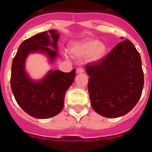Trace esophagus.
I'll list each match as a JSON object with an SVG mask.
<instances>
[{"label": "esophagus", "instance_id": "obj_1", "mask_svg": "<svg viewBox=\"0 0 152 152\" xmlns=\"http://www.w3.org/2000/svg\"><path fill=\"white\" fill-rule=\"evenodd\" d=\"M84 72V69L83 67H78L76 69V73H83Z\"/></svg>", "mask_w": 152, "mask_h": 152}]
</instances>
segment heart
<instances>
[{"mask_svg":"<svg viewBox=\"0 0 152 152\" xmlns=\"http://www.w3.org/2000/svg\"><path fill=\"white\" fill-rule=\"evenodd\" d=\"M106 47L105 44L99 42L97 39H90L83 42L73 45L70 52L74 56L86 57L89 56L91 61H97L105 55Z\"/></svg>","mask_w":152,"mask_h":152,"instance_id":"obj_1","label":"heart"}]
</instances>
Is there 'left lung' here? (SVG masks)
<instances>
[{"label":"left lung","mask_w":152,"mask_h":152,"mask_svg":"<svg viewBox=\"0 0 152 152\" xmlns=\"http://www.w3.org/2000/svg\"><path fill=\"white\" fill-rule=\"evenodd\" d=\"M92 108L106 118L128 113L140 100L144 74L140 53L129 39L119 42L105 57L86 64Z\"/></svg>","instance_id":"1"}]
</instances>
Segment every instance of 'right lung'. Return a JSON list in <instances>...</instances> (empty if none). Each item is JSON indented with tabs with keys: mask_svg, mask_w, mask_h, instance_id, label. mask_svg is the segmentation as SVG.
<instances>
[{
	"mask_svg": "<svg viewBox=\"0 0 152 152\" xmlns=\"http://www.w3.org/2000/svg\"><path fill=\"white\" fill-rule=\"evenodd\" d=\"M58 37L55 30L31 37L22 42L12 60L10 85L14 97L25 113L37 118L53 117L61 111L65 94L74 81L76 69L69 73L51 70L41 81H34L25 73V61L30 52L38 51L47 53L52 60L57 55Z\"/></svg>",
	"mask_w": 152,
	"mask_h": 152,
	"instance_id": "add662e5",
	"label": "right lung"
}]
</instances>
